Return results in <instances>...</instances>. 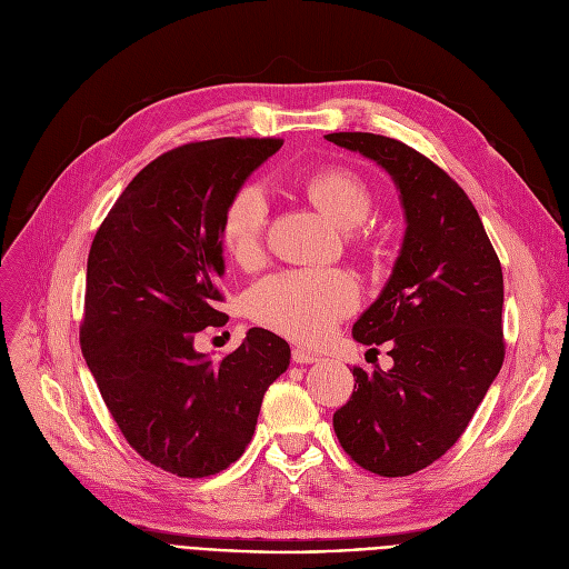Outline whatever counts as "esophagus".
Wrapping results in <instances>:
<instances>
[{"mask_svg":"<svg viewBox=\"0 0 569 569\" xmlns=\"http://www.w3.org/2000/svg\"><path fill=\"white\" fill-rule=\"evenodd\" d=\"M292 362L311 365V362H318V356L311 351H305V349H292Z\"/></svg>","mask_w":569,"mask_h":569,"instance_id":"34e87169","label":"esophagus"}]
</instances>
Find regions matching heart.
Here are the masks:
<instances>
[{
	"label": "heart",
	"mask_w": 569,
	"mask_h": 569,
	"mask_svg": "<svg viewBox=\"0 0 569 569\" xmlns=\"http://www.w3.org/2000/svg\"><path fill=\"white\" fill-rule=\"evenodd\" d=\"M300 190L339 228H356L372 211V190L353 169L320 167L300 181ZM267 223L264 190L253 181L241 183L220 216V239L237 264H260ZM358 298V283L343 269H290L253 286L246 311L264 328L316 343L356 309Z\"/></svg>",
	"instance_id": "b5f03b06"
}]
</instances>
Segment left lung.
Returning <instances> with one entry per match:
<instances>
[{
	"mask_svg": "<svg viewBox=\"0 0 569 569\" xmlns=\"http://www.w3.org/2000/svg\"><path fill=\"white\" fill-rule=\"evenodd\" d=\"M326 139L381 164L405 207L392 274L353 326L365 346L388 341L392 367H353L351 400L332 426L360 467L407 477L453 447L500 372L502 267L465 190L423 153L369 132Z\"/></svg>",
	"mask_w": 569,
	"mask_h": 569,
	"instance_id": "1",
	"label": "left lung"
}]
</instances>
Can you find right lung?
<instances>
[{
	"label": "right lung",
	"instance_id": "add662e5",
	"mask_svg": "<svg viewBox=\"0 0 569 569\" xmlns=\"http://www.w3.org/2000/svg\"><path fill=\"white\" fill-rule=\"evenodd\" d=\"M281 139H211L162 153L97 230L81 351L130 447L177 477L223 472L249 447L264 390L290 365L279 335L251 328L220 362L194 335L226 326L220 216Z\"/></svg>",
	"mask_w": 569,
	"mask_h": 569
}]
</instances>
